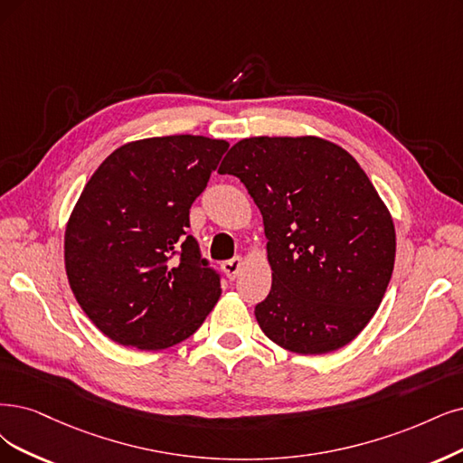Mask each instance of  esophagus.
I'll return each instance as SVG.
<instances>
[{"instance_id": "34e87169", "label": "esophagus", "mask_w": 463, "mask_h": 463, "mask_svg": "<svg viewBox=\"0 0 463 463\" xmlns=\"http://www.w3.org/2000/svg\"><path fill=\"white\" fill-rule=\"evenodd\" d=\"M221 269H222V272H225L229 280H234L236 275H238V270L242 269V258H232L229 261H222Z\"/></svg>"}]
</instances>
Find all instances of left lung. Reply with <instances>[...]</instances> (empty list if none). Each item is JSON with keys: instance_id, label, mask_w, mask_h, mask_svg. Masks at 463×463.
<instances>
[{"instance_id": "8db88e82", "label": "left lung", "mask_w": 463, "mask_h": 463, "mask_svg": "<svg viewBox=\"0 0 463 463\" xmlns=\"http://www.w3.org/2000/svg\"><path fill=\"white\" fill-rule=\"evenodd\" d=\"M219 174L241 179L263 215V334L299 354L344 347L378 311L395 265V225L347 150L318 137H250Z\"/></svg>"}]
</instances>
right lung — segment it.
I'll list each match as a JSON object with an SVG mask.
<instances>
[{
    "instance_id": "obj_1",
    "label": "right lung",
    "mask_w": 463,
    "mask_h": 463,
    "mask_svg": "<svg viewBox=\"0 0 463 463\" xmlns=\"http://www.w3.org/2000/svg\"><path fill=\"white\" fill-rule=\"evenodd\" d=\"M227 148L202 135L133 141L83 186L64 234L66 277L116 344L167 349L215 307L221 277L188 234V213Z\"/></svg>"
}]
</instances>
